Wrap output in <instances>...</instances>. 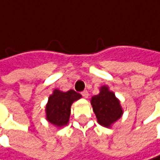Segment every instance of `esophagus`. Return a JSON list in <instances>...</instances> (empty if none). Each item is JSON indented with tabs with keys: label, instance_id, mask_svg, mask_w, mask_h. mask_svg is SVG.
I'll list each match as a JSON object with an SVG mask.
<instances>
[{
	"label": "esophagus",
	"instance_id": "34e87169",
	"mask_svg": "<svg viewBox=\"0 0 160 160\" xmlns=\"http://www.w3.org/2000/svg\"><path fill=\"white\" fill-rule=\"evenodd\" d=\"M82 96L84 98H88V97H89V93H88V91H83V92H82Z\"/></svg>",
	"mask_w": 160,
	"mask_h": 160
}]
</instances>
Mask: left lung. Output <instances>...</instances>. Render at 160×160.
Here are the masks:
<instances>
[{
	"instance_id": "obj_1",
	"label": "left lung",
	"mask_w": 160,
	"mask_h": 160,
	"mask_svg": "<svg viewBox=\"0 0 160 160\" xmlns=\"http://www.w3.org/2000/svg\"><path fill=\"white\" fill-rule=\"evenodd\" d=\"M91 104L98 122L105 128H111L123 114L119 99L106 85L100 88L98 95L92 98Z\"/></svg>"
}]
</instances>
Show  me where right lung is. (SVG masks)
<instances>
[{
	"mask_svg": "<svg viewBox=\"0 0 160 160\" xmlns=\"http://www.w3.org/2000/svg\"><path fill=\"white\" fill-rule=\"evenodd\" d=\"M81 98L82 95L74 90L62 92L55 89L53 94L49 96L46 106V119L58 128L66 126L69 121L72 103Z\"/></svg>",
	"mask_w": 160,
	"mask_h": 160,
	"instance_id": "add662e5",
	"label": "right lung"
}]
</instances>
